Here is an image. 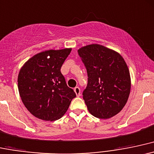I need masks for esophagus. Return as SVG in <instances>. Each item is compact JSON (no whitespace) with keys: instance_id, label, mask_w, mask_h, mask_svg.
Returning a JSON list of instances; mask_svg holds the SVG:
<instances>
[{"instance_id":"obj_1","label":"esophagus","mask_w":154,"mask_h":154,"mask_svg":"<svg viewBox=\"0 0 154 154\" xmlns=\"http://www.w3.org/2000/svg\"><path fill=\"white\" fill-rule=\"evenodd\" d=\"M74 91H75V94H76L77 97H79L81 95V90H80V88L79 86H76V87L74 88Z\"/></svg>"}]
</instances>
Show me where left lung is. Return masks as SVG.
<instances>
[{"instance_id": "left-lung-1", "label": "left lung", "mask_w": 154, "mask_h": 154, "mask_svg": "<svg viewBox=\"0 0 154 154\" xmlns=\"http://www.w3.org/2000/svg\"><path fill=\"white\" fill-rule=\"evenodd\" d=\"M78 52L87 71L88 84L83 98L89 112L103 119L118 114L127 103L131 89L125 60L117 51L96 44L83 46Z\"/></svg>"}]
</instances>
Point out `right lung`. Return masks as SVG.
Wrapping results in <instances>:
<instances>
[{"mask_svg":"<svg viewBox=\"0 0 154 154\" xmlns=\"http://www.w3.org/2000/svg\"><path fill=\"white\" fill-rule=\"evenodd\" d=\"M71 50L66 48L41 51L20 69L17 79L19 93L26 108L36 118L50 122L60 119L76 97L60 71Z\"/></svg>","mask_w":154,"mask_h":154,"instance_id":"right-lung-1","label":"right lung"}]
</instances>
